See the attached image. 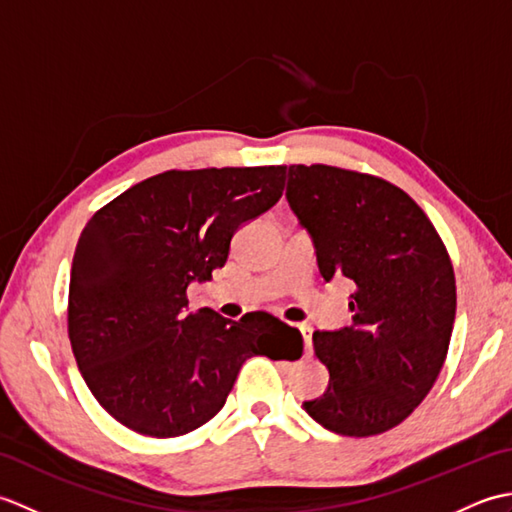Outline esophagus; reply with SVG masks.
<instances>
[{
    "instance_id": "1",
    "label": "esophagus",
    "mask_w": 512,
    "mask_h": 512,
    "mask_svg": "<svg viewBox=\"0 0 512 512\" xmlns=\"http://www.w3.org/2000/svg\"><path fill=\"white\" fill-rule=\"evenodd\" d=\"M299 330L303 334V343H306V354H312V328L310 325H299Z\"/></svg>"
}]
</instances>
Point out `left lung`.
Returning <instances> with one entry per match:
<instances>
[{"label":"left lung","instance_id":"8db88e82","mask_svg":"<svg viewBox=\"0 0 512 512\" xmlns=\"http://www.w3.org/2000/svg\"><path fill=\"white\" fill-rule=\"evenodd\" d=\"M286 178L321 277L356 286L350 328L312 334L330 383L303 409L339 436H378L420 405L447 358L455 321L449 253L420 206L383 178L328 165H292Z\"/></svg>","mask_w":512,"mask_h":512}]
</instances>
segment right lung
<instances>
[{
    "instance_id": "obj_1",
    "label": "right lung",
    "mask_w": 512,
    "mask_h": 512,
    "mask_svg": "<svg viewBox=\"0 0 512 512\" xmlns=\"http://www.w3.org/2000/svg\"><path fill=\"white\" fill-rule=\"evenodd\" d=\"M286 167L165 171L92 215L74 250L68 334L99 405L127 429L178 438L224 407L246 358H299L268 312H189L187 288L226 264L235 231L275 206Z\"/></svg>"
}]
</instances>
